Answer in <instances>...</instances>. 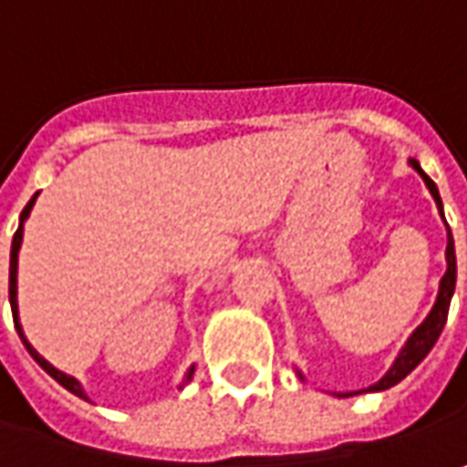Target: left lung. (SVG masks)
I'll list each match as a JSON object with an SVG mask.
<instances>
[{
    "label": "left lung",
    "mask_w": 467,
    "mask_h": 467,
    "mask_svg": "<svg viewBox=\"0 0 467 467\" xmlns=\"http://www.w3.org/2000/svg\"><path fill=\"white\" fill-rule=\"evenodd\" d=\"M410 165L421 172V178L426 181L429 191H431V196H434V202H437L440 212H442V199H440V191H437L434 181L426 175L424 170L419 168V162H416V160H410ZM455 279H458V265H455V243H452V233H450V227H447V271H444L442 284H440V297H437V302H434V310L429 313V317H426L419 328L413 330V336L409 338V344L403 346V351L398 354V359H395V364L390 367V372L379 379V382H375L372 388H367V393H378V390H388V388L398 385V382L406 378L409 372H413V369L419 367V362H421L426 354L431 351V346L437 344V338H440V333H442L444 323H447L450 299H452V292H455ZM348 395H354V393H348Z\"/></svg>",
    "instance_id": "1"
}]
</instances>
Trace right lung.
<instances>
[{
	"label": "right lung",
	"mask_w": 467,
	"mask_h": 467,
	"mask_svg": "<svg viewBox=\"0 0 467 467\" xmlns=\"http://www.w3.org/2000/svg\"><path fill=\"white\" fill-rule=\"evenodd\" d=\"M33 203H36V196L30 199V202L25 203L23 214H20V227H17V233H15V237H12V253H9V305H12V320H15V328H17V333H20V338H23L25 348L30 351V357L36 359V362L41 364L43 369L51 375V378L57 379L58 385H64L69 393L79 395V398H88V395L82 393V388H79V382L74 378H69V375H64V372H58L57 367H51V364L43 359L41 354L33 348V346L25 341L23 336V328H20V320H17V250H20V243H23V222L27 219V214H30V209H33ZM191 375H193V367H191V372H188V379H191Z\"/></svg>",
	"instance_id": "add662e5"
}]
</instances>
